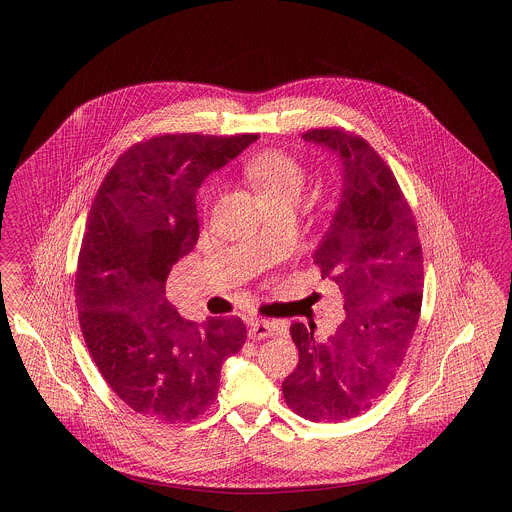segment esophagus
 I'll return each instance as SVG.
<instances>
[{
  "label": "esophagus",
  "mask_w": 512,
  "mask_h": 512,
  "mask_svg": "<svg viewBox=\"0 0 512 512\" xmlns=\"http://www.w3.org/2000/svg\"><path fill=\"white\" fill-rule=\"evenodd\" d=\"M249 338H257V340H263L268 336H274L278 334V324L276 322H270V320H249Z\"/></svg>",
  "instance_id": "1"
}]
</instances>
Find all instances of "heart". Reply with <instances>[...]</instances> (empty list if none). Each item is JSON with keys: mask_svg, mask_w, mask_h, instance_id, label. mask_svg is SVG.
<instances>
[{"mask_svg": "<svg viewBox=\"0 0 512 512\" xmlns=\"http://www.w3.org/2000/svg\"><path fill=\"white\" fill-rule=\"evenodd\" d=\"M245 172L265 201L284 195L299 197L305 186L303 167L282 151H263L255 155L245 165Z\"/></svg>", "mask_w": 512, "mask_h": 512, "instance_id": "1", "label": "heart"}]
</instances>
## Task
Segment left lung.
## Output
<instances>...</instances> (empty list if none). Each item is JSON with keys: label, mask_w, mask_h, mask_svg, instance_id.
<instances>
[{"label": "left lung", "mask_w": 512, "mask_h": 512, "mask_svg": "<svg viewBox=\"0 0 512 512\" xmlns=\"http://www.w3.org/2000/svg\"><path fill=\"white\" fill-rule=\"evenodd\" d=\"M301 138L340 159V203L313 261L340 286L345 318L324 341L292 324L299 363L282 391L293 413L343 422L386 393L407 355L422 305V247L393 172L363 138L338 128Z\"/></svg>", "instance_id": "left-lung-1"}]
</instances>
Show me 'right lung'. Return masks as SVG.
<instances>
[{
  "label": "right lung",
  "instance_id": "1",
  "mask_svg": "<svg viewBox=\"0 0 512 512\" xmlns=\"http://www.w3.org/2000/svg\"><path fill=\"white\" fill-rule=\"evenodd\" d=\"M257 134H167L128 149L92 203L76 268V307L101 376L136 413L190 422L219 393L222 363L244 347L242 318L180 317L171 267L199 238L195 192Z\"/></svg>",
  "mask_w": 512,
  "mask_h": 512
}]
</instances>
